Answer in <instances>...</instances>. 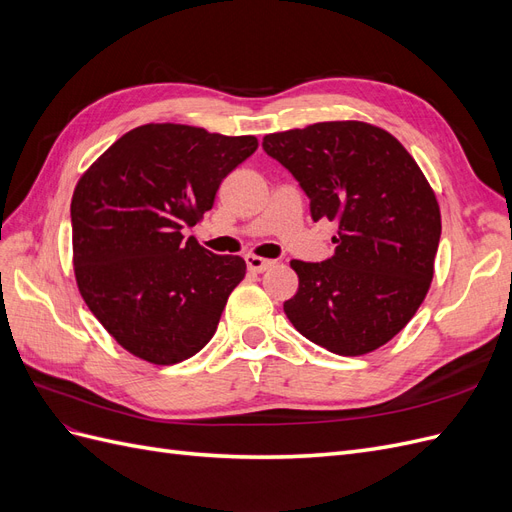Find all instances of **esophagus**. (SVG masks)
I'll return each mask as SVG.
<instances>
[{
	"label": "esophagus",
	"mask_w": 512,
	"mask_h": 512,
	"mask_svg": "<svg viewBox=\"0 0 512 512\" xmlns=\"http://www.w3.org/2000/svg\"><path fill=\"white\" fill-rule=\"evenodd\" d=\"M245 262H247V269L254 271V273H262V271H267L269 267H273V260L260 258V256H254V254H247Z\"/></svg>",
	"instance_id": "1"
}]
</instances>
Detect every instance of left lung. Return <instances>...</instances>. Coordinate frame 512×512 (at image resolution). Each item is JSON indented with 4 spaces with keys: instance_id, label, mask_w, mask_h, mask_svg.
Masks as SVG:
<instances>
[{
    "instance_id": "left-lung-1",
    "label": "left lung",
    "mask_w": 512,
    "mask_h": 512,
    "mask_svg": "<svg viewBox=\"0 0 512 512\" xmlns=\"http://www.w3.org/2000/svg\"><path fill=\"white\" fill-rule=\"evenodd\" d=\"M309 198L312 220L337 222L335 254L292 260L299 290L284 312L303 337L359 356L384 346L425 301L440 207L393 134L365 121H322L262 138Z\"/></svg>"
}]
</instances>
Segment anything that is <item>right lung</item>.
<instances>
[{
  "instance_id": "1",
  "label": "right lung",
  "mask_w": 512,
  "mask_h": 512,
  "mask_svg": "<svg viewBox=\"0 0 512 512\" xmlns=\"http://www.w3.org/2000/svg\"><path fill=\"white\" fill-rule=\"evenodd\" d=\"M256 136L147 123L123 134L72 194V262L102 327L147 363L175 365L207 346L245 260L218 256L183 228L213 207Z\"/></svg>"
}]
</instances>
